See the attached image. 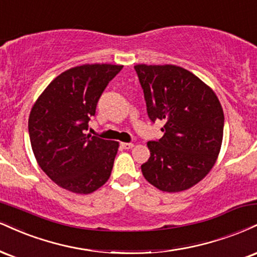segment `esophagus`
<instances>
[{
    "instance_id": "esophagus-1",
    "label": "esophagus",
    "mask_w": 257,
    "mask_h": 257,
    "mask_svg": "<svg viewBox=\"0 0 257 257\" xmlns=\"http://www.w3.org/2000/svg\"><path fill=\"white\" fill-rule=\"evenodd\" d=\"M120 146H122V148H124V150H131L134 145L131 144V142H122V144H120Z\"/></svg>"
}]
</instances>
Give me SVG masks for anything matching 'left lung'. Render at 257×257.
Wrapping results in <instances>:
<instances>
[{"mask_svg":"<svg viewBox=\"0 0 257 257\" xmlns=\"http://www.w3.org/2000/svg\"><path fill=\"white\" fill-rule=\"evenodd\" d=\"M144 89L147 115L163 120L164 135L148 141L151 157L141 165L144 177L158 189H189L211 171L224 132V112L214 92L187 69L134 67Z\"/></svg>","mask_w":257,"mask_h":257,"instance_id":"obj_1","label":"left lung"}]
</instances>
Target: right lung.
Wrapping results in <instances>:
<instances>
[{
    "mask_svg": "<svg viewBox=\"0 0 257 257\" xmlns=\"http://www.w3.org/2000/svg\"><path fill=\"white\" fill-rule=\"evenodd\" d=\"M123 66L85 64L68 69L40 94L29 118L33 153L55 183L89 194L107 181L118 142L85 134L100 95Z\"/></svg>",
    "mask_w": 257,
    "mask_h": 257,
    "instance_id": "add662e5",
    "label": "right lung"
}]
</instances>
